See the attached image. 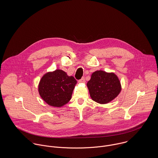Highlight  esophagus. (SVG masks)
<instances>
[{
  "instance_id": "1",
  "label": "esophagus",
  "mask_w": 158,
  "mask_h": 158,
  "mask_svg": "<svg viewBox=\"0 0 158 158\" xmlns=\"http://www.w3.org/2000/svg\"><path fill=\"white\" fill-rule=\"evenodd\" d=\"M85 78L84 77H83L81 80H80L79 81H78V82L80 83H85Z\"/></svg>"
}]
</instances>
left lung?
<instances>
[{
    "label": "left lung",
    "mask_w": 158,
    "mask_h": 158,
    "mask_svg": "<svg viewBox=\"0 0 158 158\" xmlns=\"http://www.w3.org/2000/svg\"><path fill=\"white\" fill-rule=\"evenodd\" d=\"M87 87L92 100L100 104L111 102L122 90L121 83L117 75L101 70L92 73Z\"/></svg>",
    "instance_id": "8db88e82"
}]
</instances>
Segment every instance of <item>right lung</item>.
Returning <instances> with one entry per match:
<instances>
[{"instance_id": "obj_1", "label": "right lung", "mask_w": 158, "mask_h": 158, "mask_svg": "<svg viewBox=\"0 0 158 158\" xmlns=\"http://www.w3.org/2000/svg\"><path fill=\"white\" fill-rule=\"evenodd\" d=\"M77 80L60 69L45 73L38 85V92L47 104L60 108L70 100Z\"/></svg>"}]
</instances>
